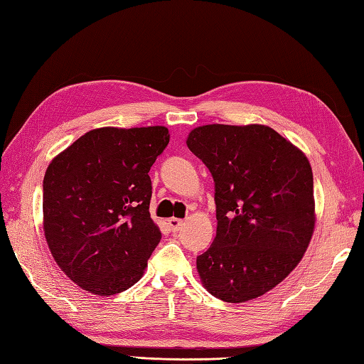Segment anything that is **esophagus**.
<instances>
[{
    "mask_svg": "<svg viewBox=\"0 0 364 364\" xmlns=\"http://www.w3.org/2000/svg\"><path fill=\"white\" fill-rule=\"evenodd\" d=\"M168 227H170V230L173 231H178L180 230L181 227H183V220L181 219H176V218H172V219H168Z\"/></svg>",
    "mask_w": 364,
    "mask_h": 364,
    "instance_id": "esophagus-1",
    "label": "esophagus"
}]
</instances>
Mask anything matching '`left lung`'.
<instances>
[{"instance_id": "obj_1", "label": "left lung", "mask_w": 364, "mask_h": 364, "mask_svg": "<svg viewBox=\"0 0 364 364\" xmlns=\"http://www.w3.org/2000/svg\"><path fill=\"white\" fill-rule=\"evenodd\" d=\"M186 144L214 180L218 231L197 257L202 283L230 304L257 299L291 274L310 244V162L264 125L198 127Z\"/></svg>"}]
</instances>
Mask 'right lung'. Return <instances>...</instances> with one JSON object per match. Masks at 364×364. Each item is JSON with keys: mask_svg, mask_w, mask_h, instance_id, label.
Wrapping results in <instances>:
<instances>
[{"mask_svg": "<svg viewBox=\"0 0 364 364\" xmlns=\"http://www.w3.org/2000/svg\"><path fill=\"white\" fill-rule=\"evenodd\" d=\"M166 127L98 128L51 161L43 178V230L65 275L112 296L142 277L161 231L150 218V167Z\"/></svg>", "mask_w": 364, "mask_h": 364, "instance_id": "right-lung-1", "label": "right lung"}]
</instances>
